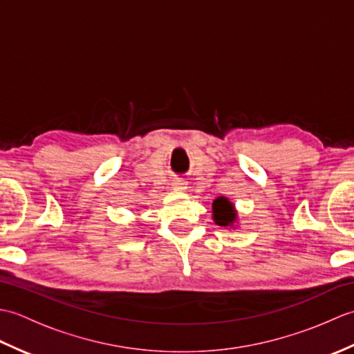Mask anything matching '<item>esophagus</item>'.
I'll return each mask as SVG.
<instances>
[{
    "label": "esophagus",
    "mask_w": 354,
    "mask_h": 354,
    "mask_svg": "<svg viewBox=\"0 0 354 354\" xmlns=\"http://www.w3.org/2000/svg\"><path fill=\"white\" fill-rule=\"evenodd\" d=\"M171 189L175 192H184L187 189V183L185 181H175L171 184Z\"/></svg>",
    "instance_id": "1"
}]
</instances>
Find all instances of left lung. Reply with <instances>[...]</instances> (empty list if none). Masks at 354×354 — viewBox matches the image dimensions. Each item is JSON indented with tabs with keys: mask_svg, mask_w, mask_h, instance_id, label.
I'll list each match as a JSON object with an SVG mask.
<instances>
[{
	"mask_svg": "<svg viewBox=\"0 0 354 354\" xmlns=\"http://www.w3.org/2000/svg\"><path fill=\"white\" fill-rule=\"evenodd\" d=\"M213 219L219 227H234L237 221V213L234 205L225 196L216 198L213 202Z\"/></svg>",
	"mask_w": 354,
	"mask_h": 354,
	"instance_id": "1",
	"label": "left lung"
}]
</instances>
